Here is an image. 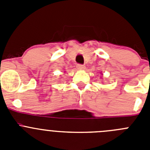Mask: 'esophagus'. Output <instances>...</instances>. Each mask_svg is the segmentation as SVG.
I'll use <instances>...</instances> for the list:
<instances>
[{
    "label": "esophagus",
    "instance_id": "34e87169",
    "mask_svg": "<svg viewBox=\"0 0 150 150\" xmlns=\"http://www.w3.org/2000/svg\"><path fill=\"white\" fill-rule=\"evenodd\" d=\"M76 67H77V69H79V70H83V69H85V66L83 65V64H76Z\"/></svg>",
    "mask_w": 150,
    "mask_h": 150
}]
</instances>
